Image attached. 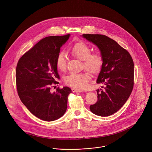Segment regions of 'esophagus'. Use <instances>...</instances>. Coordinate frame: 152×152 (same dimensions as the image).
<instances>
[{"label": "esophagus", "instance_id": "obj_1", "mask_svg": "<svg viewBox=\"0 0 152 152\" xmlns=\"http://www.w3.org/2000/svg\"><path fill=\"white\" fill-rule=\"evenodd\" d=\"M72 91L73 93H80L82 91V90H80L79 89H77V88H72Z\"/></svg>", "mask_w": 152, "mask_h": 152}]
</instances>
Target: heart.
<instances>
[{
    "label": "heart",
    "instance_id": "heart-1",
    "mask_svg": "<svg viewBox=\"0 0 152 152\" xmlns=\"http://www.w3.org/2000/svg\"><path fill=\"white\" fill-rule=\"evenodd\" d=\"M71 53L83 61L84 67L92 73H96L100 71L102 64L101 54L98 52L90 53V47L83 42H79L75 44L70 50ZM66 55L64 51L59 52L56 59V65L58 69L61 71L66 69ZM91 76L88 72L80 73H70L65 77V84L77 88H84Z\"/></svg>",
    "mask_w": 152,
    "mask_h": 152
}]
</instances>
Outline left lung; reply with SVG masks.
<instances>
[{"instance_id":"left-lung-1","label":"left lung","mask_w":152,"mask_h":152,"mask_svg":"<svg viewBox=\"0 0 152 152\" xmlns=\"http://www.w3.org/2000/svg\"><path fill=\"white\" fill-rule=\"evenodd\" d=\"M82 37L100 51L102 64L97 83L105 85L103 90H96L98 100L90 106V110L100 117L110 116L124 105L132 93L134 83L133 59L128 51L105 35L86 34Z\"/></svg>"}]
</instances>
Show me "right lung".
<instances>
[{"instance_id":"add662e5","label":"right lung","mask_w":152,"mask_h":152,"mask_svg":"<svg viewBox=\"0 0 152 152\" xmlns=\"http://www.w3.org/2000/svg\"><path fill=\"white\" fill-rule=\"evenodd\" d=\"M70 34L50 36L39 41L26 52L17 63L16 79L17 93L23 104L35 117L53 121L62 117L67 109L72 90L58 88L52 93L51 86L59 83L56 59Z\"/></svg>"}]
</instances>
